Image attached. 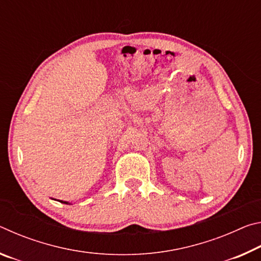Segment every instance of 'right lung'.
Returning a JSON list of instances; mask_svg holds the SVG:
<instances>
[{
    "label": "right lung",
    "instance_id": "add662e5",
    "mask_svg": "<svg viewBox=\"0 0 261 261\" xmlns=\"http://www.w3.org/2000/svg\"><path fill=\"white\" fill-rule=\"evenodd\" d=\"M60 201H61V202H63V204H67V205H70L68 201H63V200H60Z\"/></svg>",
    "mask_w": 261,
    "mask_h": 261
}]
</instances>
